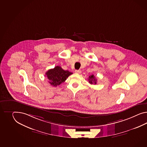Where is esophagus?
I'll use <instances>...</instances> for the list:
<instances>
[{
	"label": "esophagus",
	"instance_id": "esophagus-1",
	"mask_svg": "<svg viewBox=\"0 0 147 147\" xmlns=\"http://www.w3.org/2000/svg\"><path fill=\"white\" fill-rule=\"evenodd\" d=\"M75 73H77V74H81V70H75Z\"/></svg>",
	"mask_w": 147,
	"mask_h": 147
}]
</instances>
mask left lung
<instances>
[{
  "label": "left lung",
  "instance_id": "1",
  "mask_svg": "<svg viewBox=\"0 0 147 147\" xmlns=\"http://www.w3.org/2000/svg\"><path fill=\"white\" fill-rule=\"evenodd\" d=\"M97 79H96L95 76H94V75H91L89 76V82L91 84H97Z\"/></svg>",
  "mask_w": 147,
  "mask_h": 147
}]
</instances>
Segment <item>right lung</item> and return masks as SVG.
I'll return each instance as SVG.
<instances>
[{
  "label": "right lung",
  "mask_w": 147,
  "mask_h": 147,
  "mask_svg": "<svg viewBox=\"0 0 147 147\" xmlns=\"http://www.w3.org/2000/svg\"><path fill=\"white\" fill-rule=\"evenodd\" d=\"M72 74V72L65 71L59 66L50 69L46 73L47 79L49 80V83L52 86L55 87L64 82L68 76Z\"/></svg>",
  "instance_id": "obj_1"
}]
</instances>
